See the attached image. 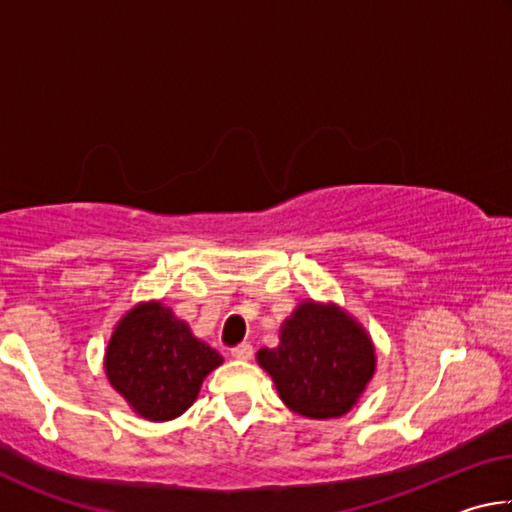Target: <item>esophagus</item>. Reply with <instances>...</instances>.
<instances>
[{
    "label": "esophagus",
    "mask_w": 512,
    "mask_h": 512,
    "mask_svg": "<svg viewBox=\"0 0 512 512\" xmlns=\"http://www.w3.org/2000/svg\"><path fill=\"white\" fill-rule=\"evenodd\" d=\"M230 354L235 359H239V361H250V359H253V345H250V343H239L237 348L230 350Z\"/></svg>",
    "instance_id": "1"
}]
</instances>
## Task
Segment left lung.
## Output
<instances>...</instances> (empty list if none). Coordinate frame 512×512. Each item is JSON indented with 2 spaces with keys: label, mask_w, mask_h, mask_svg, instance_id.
<instances>
[{
  "label": "left lung",
  "mask_w": 512,
  "mask_h": 512,
  "mask_svg": "<svg viewBox=\"0 0 512 512\" xmlns=\"http://www.w3.org/2000/svg\"><path fill=\"white\" fill-rule=\"evenodd\" d=\"M375 345L348 311L300 302L284 320L280 345L262 348L257 363L275 381L282 402L305 418H341L375 375Z\"/></svg>",
  "instance_id": "left-lung-1"
}]
</instances>
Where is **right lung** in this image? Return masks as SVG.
<instances>
[{
  "mask_svg": "<svg viewBox=\"0 0 512 512\" xmlns=\"http://www.w3.org/2000/svg\"><path fill=\"white\" fill-rule=\"evenodd\" d=\"M223 357L196 339L162 302H140L119 320L106 350L112 388L146 420L164 422L194 404L203 379Z\"/></svg>",
  "mask_w": 512,
  "mask_h": 512,
  "instance_id": "obj_1",
  "label": "right lung"
}]
</instances>
